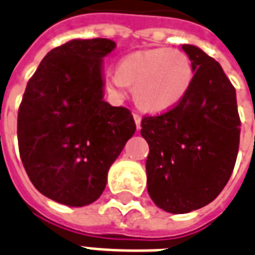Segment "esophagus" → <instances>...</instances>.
Listing matches in <instances>:
<instances>
[{"label":"esophagus","instance_id":"obj_1","mask_svg":"<svg viewBox=\"0 0 255 255\" xmlns=\"http://www.w3.org/2000/svg\"><path fill=\"white\" fill-rule=\"evenodd\" d=\"M133 117H134V121H135V125H137V129L139 130L141 129V116H139L137 112H134Z\"/></svg>","mask_w":255,"mask_h":255}]
</instances>
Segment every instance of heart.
<instances>
[{"label": "heart", "mask_w": 255, "mask_h": 255, "mask_svg": "<svg viewBox=\"0 0 255 255\" xmlns=\"http://www.w3.org/2000/svg\"><path fill=\"white\" fill-rule=\"evenodd\" d=\"M194 78V69L186 53L170 47H151L134 52L118 64L117 74L106 81L109 92L124 97L134 86L139 108L161 113L185 98Z\"/></svg>", "instance_id": "obj_1"}]
</instances>
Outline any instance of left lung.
<instances>
[{
	"label": "left lung",
	"mask_w": 255,
	"mask_h": 255,
	"mask_svg": "<svg viewBox=\"0 0 255 255\" xmlns=\"http://www.w3.org/2000/svg\"><path fill=\"white\" fill-rule=\"evenodd\" d=\"M182 49L194 69L189 92L173 109L141 122L149 143L147 191L173 214L217 198L236 165L241 133L236 89L221 65L194 45Z\"/></svg>",
	"instance_id": "left-lung-1"
}]
</instances>
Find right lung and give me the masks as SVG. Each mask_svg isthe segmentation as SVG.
Returning a JSON list of instances; mask_svg holds the SVG:
<instances>
[{
	"mask_svg": "<svg viewBox=\"0 0 255 255\" xmlns=\"http://www.w3.org/2000/svg\"><path fill=\"white\" fill-rule=\"evenodd\" d=\"M108 38L72 39L47 53L18 109L21 161L39 193L68 206L100 198L108 170L135 131L133 114L104 101Z\"/></svg>",
	"mask_w": 255,
	"mask_h": 255,
	"instance_id": "add662e5",
	"label": "right lung"
}]
</instances>
